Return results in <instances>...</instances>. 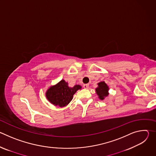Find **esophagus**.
<instances>
[{
	"mask_svg": "<svg viewBox=\"0 0 156 156\" xmlns=\"http://www.w3.org/2000/svg\"><path fill=\"white\" fill-rule=\"evenodd\" d=\"M83 87H84V89H87V88L89 87V84H84L83 85Z\"/></svg>",
	"mask_w": 156,
	"mask_h": 156,
	"instance_id": "1",
	"label": "esophagus"
}]
</instances>
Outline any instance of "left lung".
Here are the masks:
<instances>
[{
    "label": "left lung",
    "mask_w": 156,
    "mask_h": 156,
    "mask_svg": "<svg viewBox=\"0 0 156 156\" xmlns=\"http://www.w3.org/2000/svg\"><path fill=\"white\" fill-rule=\"evenodd\" d=\"M98 87L96 89V92L99 96V98L101 100H104L105 98L108 95V90L109 88L107 84L104 81H101L99 83Z\"/></svg>",
    "instance_id": "8db88e82"
}]
</instances>
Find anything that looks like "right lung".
Masks as SVG:
<instances>
[{
  "label": "right lung",
  "mask_w": 156,
  "mask_h": 156,
  "mask_svg": "<svg viewBox=\"0 0 156 156\" xmlns=\"http://www.w3.org/2000/svg\"><path fill=\"white\" fill-rule=\"evenodd\" d=\"M80 85H75L73 87L69 86V83L62 80L57 84L51 86L46 92L48 100L55 106L60 107L67 105L73 99L74 94L81 90Z\"/></svg>",
  "instance_id": "obj_1"
}]
</instances>
